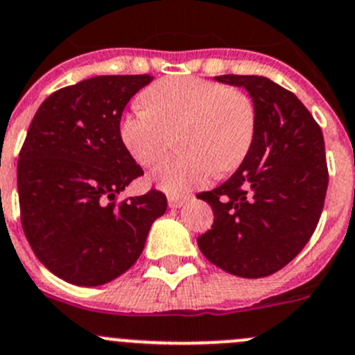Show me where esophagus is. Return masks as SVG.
<instances>
[{
  "instance_id": "1",
  "label": "esophagus",
  "mask_w": 355,
  "mask_h": 355,
  "mask_svg": "<svg viewBox=\"0 0 355 355\" xmlns=\"http://www.w3.org/2000/svg\"><path fill=\"white\" fill-rule=\"evenodd\" d=\"M185 196H168V206H170V208H173V209H177V208H180L182 205H184L185 202Z\"/></svg>"
}]
</instances>
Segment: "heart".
Returning a JSON list of instances; mask_svg holds the SVG:
<instances>
[{"label":"heart","instance_id":"b5f03b06","mask_svg":"<svg viewBox=\"0 0 355 355\" xmlns=\"http://www.w3.org/2000/svg\"><path fill=\"white\" fill-rule=\"evenodd\" d=\"M142 102L123 114L119 139L137 163L153 166L177 133L175 144L180 150L154 171L156 184L171 194L206 184L213 173H230L253 146V104L225 85L201 78H164L144 92Z\"/></svg>","mask_w":355,"mask_h":355}]
</instances>
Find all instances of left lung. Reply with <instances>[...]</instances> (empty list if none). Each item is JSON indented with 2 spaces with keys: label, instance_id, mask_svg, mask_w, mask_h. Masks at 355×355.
Here are the masks:
<instances>
[{
  "label": "left lung",
  "instance_id": "8db88e82",
  "mask_svg": "<svg viewBox=\"0 0 355 355\" xmlns=\"http://www.w3.org/2000/svg\"><path fill=\"white\" fill-rule=\"evenodd\" d=\"M215 79L250 94L257 130L236 173L198 194L215 215L198 246L225 272L257 279L290 263L318 227L328 189L324 139L297 95L269 78Z\"/></svg>",
  "mask_w": 355,
  "mask_h": 355
}]
</instances>
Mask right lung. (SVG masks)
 Wrapping results in <instances>:
<instances>
[{"mask_svg": "<svg viewBox=\"0 0 355 355\" xmlns=\"http://www.w3.org/2000/svg\"><path fill=\"white\" fill-rule=\"evenodd\" d=\"M153 76H95L37 109L17 164L20 220L37 260L76 286H101L139 260L166 196L116 201L144 175L119 139L130 98Z\"/></svg>", "mask_w": 355, "mask_h": 355, "instance_id": "add662e5", "label": "right lung"}]
</instances>
